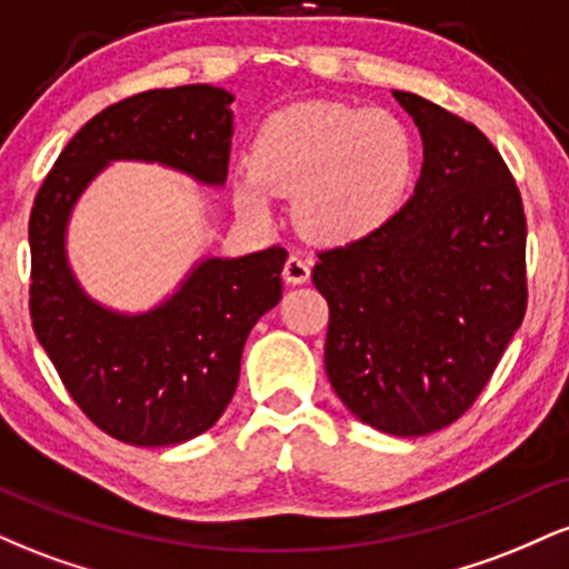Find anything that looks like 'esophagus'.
I'll return each instance as SVG.
<instances>
[{
  "label": "esophagus",
  "mask_w": 569,
  "mask_h": 569,
  "mask_svg": "<svg viewBox=\"0 0 569 569\" xmlns=\"http://www.w3.org/2000/svg\"><path fill=\"white\" fill-rule=\"evenodd\" d=\"M283 280L291 286L307 283V280H310V262L302 257H297V253H291L283 264Z\"/></svg>",
  "instance_id": "34e87169"
}]
</instances>
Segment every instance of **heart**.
I'll list each match as a JSON object with an SVG mask.
<instances>
[{
    "label": "heart",
    "mask_w": 569,
    "mask_h": 569,
    "mask_svg": "<svg viewBox=\"0 0 569 569\" xmlns=\"http://www.w3.org/2000/svg\"><path fill=\"white\" fill-rule=\"evenodd\" d=\"M253 171L234 198L253 217L270 213V189L297 194V219L323 243H356L398 217L415 181V141L393 114L310 101L280 109L259 128Z\"/></svg>",
    "instance_id": "obj_1"
}]
</instances>
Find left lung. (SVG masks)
I'll return each mask as SVG.
<instances>
[{
  "label": "left lung",
  "instance_id": "8db88e82",
  "mask_svg": "<svg viewBox=\"0 0 569 569\" xmlns=\"http://www.w3.org/2000/svg\"><path fill=\"white\" fill-rule=\"evenodd\" d=\"M422 136L415 194L380 232L318 253L326 375L390 436L452 426L485 390L527 310L521 194L479 128L393 90Z\"/></svg>",
  "mask_w": 569,
  "mask_h": 569
}]
</instances>
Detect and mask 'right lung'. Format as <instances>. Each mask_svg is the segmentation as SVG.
<instances>
[{
    "label": "right lung",
    "mask_w": 569,
    "mask_h": 569,
    "mask_svg": "<svg viewBox=\"0 0 569 569\" xmlns=\"http://www.w3.org/2000/svg\"><path fill=\"white\" fill-rule=\"evenodd\" d=\"M234 96L181 84L130 96L84 122L39 187L29 219L31 323L63 385L103 433L171 447L224 415L253 323L280 302L286 248L206 257L147 312L88 297L67 253L71 211L109 162H160L198 184L227 181Z\"/></svg>",
    "instance_id": "obj_1"
}]
</instances>
